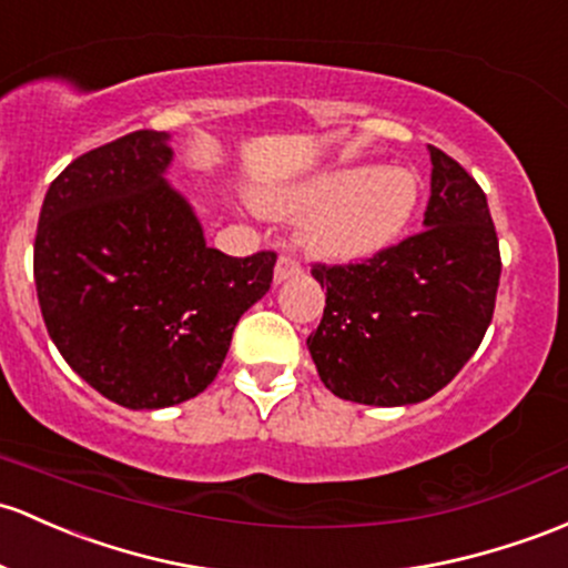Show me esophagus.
Instances as JSON below:
<instances>
[{"label":"esophagus","mask_w":568,"mask_h":568,"mask_svg":"<svg viewBox=\"0 0 568 568\" xmlns=\"http://www.w3.org/2000/svg\"><path fill=\"white\" fill-rule=\"evenodd\" d=\"M301 273V262H297L295 257H290V254H282L276 262V271H273V278H276V284L286 282V278L297 276Z\"/></svg>","instance_id":"34e87169"}]
</instances>
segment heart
<instances>
[{
    "instance_id": "b5f03b06",
    "label": "heart",
    "mask_w": 568,
    "mask_h": 568,
    "mask_svg": "<svg viewBox=\"0 0 568 568\" xmlns=\"http://www.w3.org/2000/svg\"><path fill=\"white\" fill-rule=\"evenodd\" d=\"M419 203L414 170L344 168L314 175L262 197V211L276 219L306 216L303 252L316 260L355 262L379 254L406 230Z\"/></svg>"
}]
</instances>
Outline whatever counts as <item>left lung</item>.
Returning <instances> with one entry per match:
<instances>
[{"label": "left lung", "instance_id": "1", "mask_svg": "<svg viewBox=\"0 0 568 568\" xmlns=\"http://www.w3.org/2000/svg\"><path fill=\"white\" fill-rule=\"evenodd\" d=\"M423 233L359 265H314L325 314L306 346L333 395L365 406L428 400L485 338L501 254L487 197L453 156L428 145Z\"/></svg>", "mask_w": 568, "mask_h": 568}]
</instances>
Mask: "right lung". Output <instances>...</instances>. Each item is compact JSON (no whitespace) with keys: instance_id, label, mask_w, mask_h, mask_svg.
I'll return each mask as SVG.
<instances>
[{"instance_id":"1","label":"right lung","mask_w":568,"mask_h":568,"mask_svg":"<svg viewBox=\"0 0 568 568\" xmlns=\"http://www.w3.org/2000/svg\"><path fill=\"white\" fill-rule=\"evenodd\" d=\"M168 132L138 130L78 156L48 186L34 284L72 371L126 408L184 404L216 379L276 254L227 257L164 179Z\"/></svg>"}]
</instances>
